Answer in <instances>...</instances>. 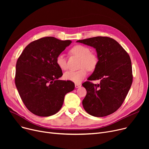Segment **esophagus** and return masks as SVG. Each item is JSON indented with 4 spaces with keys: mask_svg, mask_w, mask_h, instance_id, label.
Returning <instances> with one entry per match:
<instances>
[{
    "mask_svg": "<svg viewBox=\"0 0 149 149\" xmlns=\"http://www.w3.org/2000/svg\"><path fill=\"white\" fill-rule=\"evenodd\" d=\"M81 86V84H79V83H75V87L76 88H80Z\"/></svg>",
    "mask_w": 149,
    "mask_h": 149,
    "instance_id": "esophagus-1",
    "label": "esophagus"
}]
</instances>
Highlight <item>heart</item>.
Masks as SVG:
<instances>
[{
    "instance_id": "1",
    "label": "heart",
    "mask_w": 149,
    "mask_h": 149,
    "mask_svg": "<svg viewBox=\"0 0 149 149\" xmlns=\"http://www.w3.org/2000/svg\"><path fill=\"white\" fill-rule=\"evenodd\" d=\"M72 54L81 58L80 70L77 71H68L63 75L64 79L76 83L81 82L88 74V70H94L98 65V59L97 55L92 52L89 47L77 45L70 50ZM56 63L61 70H66L68 68L66 59L63 54H59L56 57Z\"/></svg>"
}]
</instances>
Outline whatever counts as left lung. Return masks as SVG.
<instances>
[{"label": "left lung", "mask_w": 149, "mask_h": 149, "mask_svg": "<svg viewBox=\"0 0 149 149\" xmlns=\"http://www.w3.org/2000/svg\"><path fill=\"white\" fill-rule=\"evenodd\" d=\"M96 49L98 63L89 81L82 84L87 93L82 103L89 114L103 117L121 107L133 81L132 63L128 53L114 39L95 37L77 40ZM100 79L99 84L92 80Z\"/></svg>", "instance_id": "8db88e82"}]
</instances>
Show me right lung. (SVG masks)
Wrapping results in <instances>:
<instances>
[{
    "mask_svg": "<svg viewBox=\"0 0 149 149\" xmlns=\"http://www.w3.org/2000/svg\"><path fill=\"white\" fill-rule=\"evenodd\" d=\"M46 37L31 42L17 59L15 84L28 110L40 116L56 114L67 93L74 89L70 81L58 80L63 75L56 57L71 43Z\"/></svg>",
    "mask_w": 149,
    "mask_h": 149,
    "instance_id": "obj_1",
    "label": "right lung"
}]
</instances>
